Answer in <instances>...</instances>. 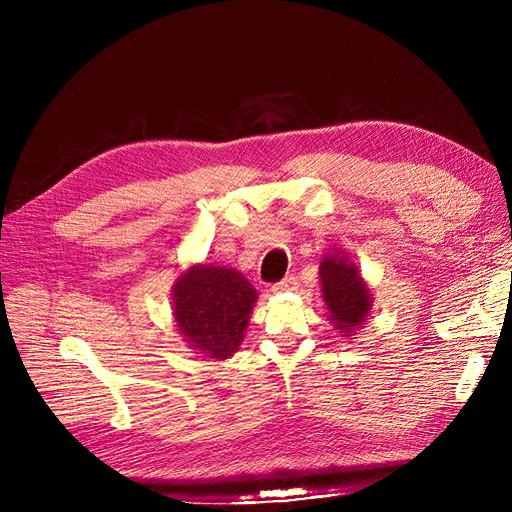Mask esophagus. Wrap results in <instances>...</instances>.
Wrapping results in <instances>:
<instances>
[{"instance_id": "esophagus-1", "label": "esophagus", "mask_w": 512, "mask_h": 512, "mask_svg": "<svg viewBox=\"0 0 512 512\" xmlns=\"http://www.w3.org/2000/svg\"><path fill=\"white\" fill-rule=\"evenodd\" d=\"M297 286H299V282H297V278L294 276H286L282 282H278V284H274V292H288V290H297Z\"/></svg>"}]
</instances>
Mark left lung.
<instances>
[{
    "label": "left lung",
    "mask_w": 512,
    "mask_h": 512,
    "mask_svg": "<svg viewBox=\"0 0 512 512\" xmlns=\"http://www.w3.org/2000/svg\"><path fill=\"white\" fill-rule=\"evenodd\" d=\"M319 276L326 305L332 313V324H336L344 334L353 332L363 324L371 309V294L357 267L344 257L328 255L319 265Z\"/></svg>",
    "instance_id": "8db88e82"
}]
</instances>
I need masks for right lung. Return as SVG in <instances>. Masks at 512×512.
<instances>
[{
    "mask_svg": "<svg viewBox=\"0 0 512 512\" xmlns=\"http://www.w3.org/2000/svg\"><path fill=\"white\" fill-rule=\"evenodd\" d=\"M255 288L236 270L197 265L174 286V317L180 334L209 359H228L245 336Z\"/></svg>",
    "mask_w": 512,
    "mask_h": 512,
    "instance_id": "obj_1",
    "label": "right lung"
}]
</instances>
